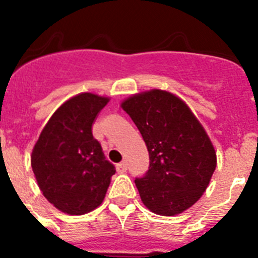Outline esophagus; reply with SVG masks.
I'll return each mask as SVG.
<instances>
[{"instance_id": "34e87169", "label": "esophagus", "mask_w": 258, "mask_h": 258, "mask_svg": "<svg viewBox=\"0 0 258 258\" xmlns=\"http://www.w3.org/2000/svg\"><path fill=\"white\" fill-rule=\"evenodd\" d=\"M116 169H117L118 173H124L126 172L127 169V164L125 163V161H121V163H118L117 165H116Z\"/></svg>"}]
</instances>
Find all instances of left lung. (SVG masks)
<instances>
[{
    "label": "left lung",
    "instance_id": "left-lung-1",
    "mask_svg": "<svg viewBox=\"0 0 258 258\" xmlns=\"http://www.w3.org/2000/svg\"><path fill=\"white\" fill-rule=\"evenodd\" d=\"M121 107L149 150V170L134 181L143 204L161 216L182 213L200 199L216 169L206 131L183 101L164 90L133 95Z\"/></svg>",
    "mask_w": 258,
    "mask_h": 258
}]
</instances>
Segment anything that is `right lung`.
Instances as JSON below:
<instances>
[{
    "label": "right lung",
    "instance_id": "right-lung-1",
    "mask_svg": "<svg viewBox=\"0 0 258 258\" xmlns=\"http://www.w3.org/2000/svg\"><path fill=\"white\" fill-rule=\"evenodd\" d=\"M108 98L83 93L50 117L31 156L44 197L59 211L84 214L101 206L115 165L106 159L92 126Z\"/></svg>",
    "mask_w": 258,
    "mask_h": 258
}]
</instances>
